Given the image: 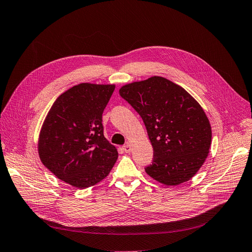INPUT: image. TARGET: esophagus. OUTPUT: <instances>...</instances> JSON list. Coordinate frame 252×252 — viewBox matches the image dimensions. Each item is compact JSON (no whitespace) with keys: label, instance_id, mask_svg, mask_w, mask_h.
Returning <instances> with one entry per match:
<instances>
[{"label":"esophagus","instance_id":"obj_1","mask_svg":"<svg viewBox=\"0 0 252 252\" xmlns=\"http://www.w3.org/2000/svg\"><path fill=\"white\" fill-rule=\"evenodd\" d=\"M123 150H124V152L125 153H129V152H131L132 151V146H131V144H126V145H124V147H123Z\"/></svg>","mask_w":252,"mask_h":252}]
</instances>
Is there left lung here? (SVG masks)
I'll list each match as a JSON object with an SVG mask.
<instances>
[{"mask_svg": "<svg viewBox=\"0 0 252 252\" xmlns=\"http://www.w3.org/2000/svg\"><path fill=\"white\" fill-rule=\"evenodd\" d=\"M119 94L143 119L154 148L145 172L166 186L192 179L209 155L212 128L203 109L183 87L162 77L126 84Z\"/></svg>", "mask_w": 252, "mask_h": 252, "instance_id": "1", "label": "left lung"}]
</instances>
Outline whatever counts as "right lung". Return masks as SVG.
<instances>
[{
  "label": "right lung",
  "mask_w": 252,
  "mask_h": 252,
  "mask_svg": "<svg viewBox=\"0 0 252 252\" xmlns=\"http://www.w3.org/2000/svg\"><path fill=\"white\" fill-rule=\"evenodd\" d=\"M115 85L82 83L55 100L38 139L42 164L57 178L85 189L110 173L118 158L104 136L102 112Z\"/></svg>",
  "instance_id": "add662e5"
}]
</instances>
